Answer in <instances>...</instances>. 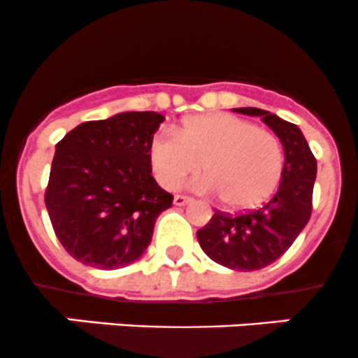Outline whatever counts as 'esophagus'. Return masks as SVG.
I'll use <instances>...</instances> for the list:
<instances>
[{
    "instance_id": "34e87169",
    "label": "esophagus",
    "mask_w": 358,
    "mask_h": 358,
    "mask_svg": "<svg viewBox=\"0 0 358 358\" xmlns=\"http://www.w3.org/2000/svg\"><path fill=\"white\" fill-rule=\"evenodd\" d=\"M191 200H193V198L184 196V194H176V196H174V205H178V207H184V205L189 203Z\"/></svg>"
}]
</instances>
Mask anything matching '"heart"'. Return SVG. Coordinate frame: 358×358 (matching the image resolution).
I'll use <instances>...</instances> for the list:
<instances>
[{
  "label": "heart",
  "instance_id": "1",
  "mask_svg": "<svg viewBox=\"0 0 358 358\" xmlns=\"http://www.w3.org/2000/svg\"><path fill=\"white\" fill-rule=\"evenodd\" d=\"M148 155L155 178L167 189L179 187L203 167L207 176L194 180V189L219 193L231 208L266 200L284 171L278 137L228 113L191 116L178 134L160 130L151 137Z\"/></svg>",
  "mask_w": 358,
  "mask_h": 358
}]
</instances>
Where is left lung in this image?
<instances>
[{
	"label": "left lung",
	"instance_id": "left-lung-1",
	"mask_svg": "<svg viewBox=\"0 0 358 358\" xmlns=\"http://www.w3.org/2000/svg\"><path fill=\"white\" fill-rule=\"evenodd\" d=\"M233 111L261 116L280 139L285 153L280 186L259 208L233 215L215 210L196 236L203 252L217 264L229 270L254 271L275 263L310 221L317 160L294 123L257 108Z\"/></svg>",
	"mask_w": 358,
	"mask_h": 358
}]
</instances>
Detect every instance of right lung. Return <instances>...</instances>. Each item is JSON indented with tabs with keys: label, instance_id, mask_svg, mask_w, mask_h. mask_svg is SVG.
I'll return each instance as SVG.
<instances>
[{
	"label": "right lung",
	"instance_id": "1",
	"mask_svg": "<svg viewBox=\"0 0 358 358\" xmlns=\"http://www.w3.org/2000/svg\"><path fill=\"white\" fill-rule=\"evenodd\" d=\"M165 116L118 113L85 122L55 146L45 205L64 249L99 270L132 264L148 249L171 193L151 176V137Z\"/></svg>",
	"mask_w": 358,
	"mask_h": 358
}]
</instances>
